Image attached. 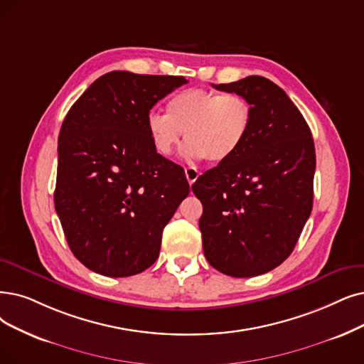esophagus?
<instances>
[{
  "mask_svg": "<svg viewBox=\"0 0 364 364\" xmlns=\"http://www.w3.org/2000/svg\"><path fill=\"white\" fill-rule=\"evenodd\" d=\"M198 174L200 173H198V170L196 167H186L185 168V176H186V181H188V183H190V185H193L197 181Z\"/></svg>",
  "mask_w": 364,
  "mask_h": 364,
  "instance_id": "34e87169",
  "label": "esophagus"
}]
</instances>
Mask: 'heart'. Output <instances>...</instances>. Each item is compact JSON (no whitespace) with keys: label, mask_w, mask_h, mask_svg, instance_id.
Masks as SVG:
<instances>
[{"label":"heart","mask_w":364,"mask_h":364,"mask_svg":"<svg viewBox=\"0 0 364 364\" xmlns=\"http://www.w3.org/2000/svg\"><path fill=\"white\" fill-rule=\"evenodd\" d=\"M166 110L146 118L151 141L163 156L174 152L185 133L186 158L227 161L240 149L252 122L251 103L235 92L185 90L168 100Z\"/></svg>","instance_id":"b5f03b06"}]
</instances>
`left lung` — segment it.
Listing matches in <instances>:
<instances>
[{"label": "left lung", "instance_id": "8db88e82", "mask_svg": "<svg viewBox=\"0 0 364 364\" xmlns=\"http://www.w3.org/2000/svg\"><path fill=\"white\" fill-rule=\"evenodd\" d=\"M250 101L252 122L240 149L193 185L209 264L232 278L270 272L293 252L312 212L315 146L300 110L261 76L212 85Z\"/></svg>", "mask_w": 364, "mask_h": 364}]
</instances>
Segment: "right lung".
Returning a JSON list of instances; mask_svg holds the SVG:
<instances>
[{
	"label": "right lung",
	"mask_w": 364,
	"mask_h": 364,
	"mask_svg": "<svg viewBox=\"0 0 364 364\" xmlns=\"http://www.w3.org/2000/svg\"><path fill=\"white\" fill-rule=\"evenodd\" d=\"M188 80L110 71L71 106L58 137L55 210L90 270L127 278L151 267L163 230L190 194L183 168L151 141V109Z\"/></svg>",
	"instance_id": "right-lung-1"
}]
</instances>
